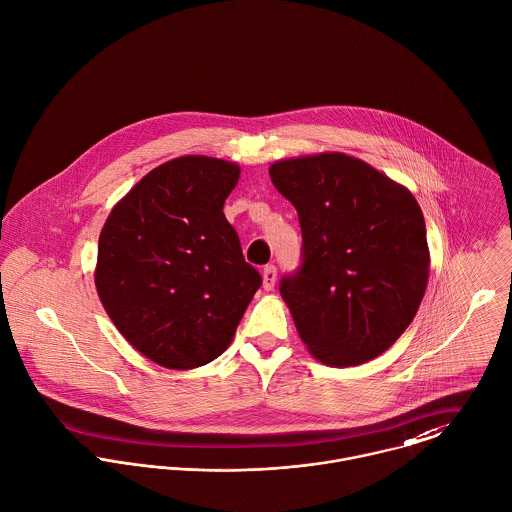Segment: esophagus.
<instances>
[{
    "label": "esophagus",
    "mask_w": 512,
    "mask_h": 512,
    "mask_svg": "<svg viewBox=\"0 0 512 512\" xmlns=\"http://www.w3.org/2000/svg\"><path fill=\"white\" fill-rule=\"evenodd\" d=\"M275 283H277V267L275 265H267L263 269V288L265 290H273Z\"/></svg>",
    "instance_id": "obj_1"
}]
</instances>
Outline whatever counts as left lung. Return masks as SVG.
I'll return each instance as SVG.
<instances>
[{
    "instance_id": "1",
    "label": "left lung",
    "mask_w": 512,
    "mask_h": 512,
    "mask_svg": "<svg viewBox=\"0 0 512 512\" xmlns=\"http://www.w3.org/2000/svg\"><path fill=\"white\" fill-rule=\"evenodd\" d=\"M269 174L302 228V267L281 283L300 340L328 367L379 357L410 326L428 284L416 198L345 153L281 159Z\"/></svg>"
}]
</instances>
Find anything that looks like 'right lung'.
<instances>
[{
  "label": "right lung",
  "mask_w": 512,
  "mask_h": 512,
  "mask_svg": "<svg viewBox=\"0 0 512 512\" xmlns=\"http://www.w3.org/2000/svg\"><path fill=\"white\" fill-rule=\"evenodd\" d=\"M239 174L233 161L176 157L147 172L102 228L98 296L119 334L161 367L220 357L261 286L224 216Z\"/></svg>",
  "instance_id": "obj_1"
}]
</instances>
